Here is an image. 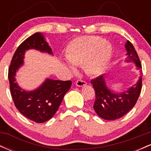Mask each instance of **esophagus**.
<instances>
[{
  "label": "esophagus",
  "mask_w": 151,
  "mask_h": 151,
  "mask_svg": "<svg viewBox=\"0 0 151 151\" xmlns=\"http://www.w3.org/2000/svg\"><path fill=\"white\" fill-rule=\"evenodd\" d=\"M76 84H77V86L80 87V86H83L86 85V81L84 80H83V79H77V81H76Z\"/></svg>",
  "instance_id": "esophagus-1"
}]
</instances>
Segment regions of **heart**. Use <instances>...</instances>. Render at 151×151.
<instances>
[{
    "instance_id": "b5f03b06",
    "label": "heart",
    "mask_w": 151,
    "mask_h": 151,
    "mask_svg": "<svg viewBox=\"0 0 151 151\" xmlns=\"http://www.w3.org/2000/svg\"><path fill=\"white\" fill-rule=\"evenodd\" d=\"M111 48L104 39L98 36H81L73 40L67 48V58L74 65L86 64L91 74H101L110 58ZM73 72L76 69L68 65Z\"/></svg>"
}]
</instances>
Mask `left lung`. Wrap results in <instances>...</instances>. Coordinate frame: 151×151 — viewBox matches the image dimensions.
<instances>
[{
    "label": "left lung",
    "instance_id": "obj_1",
    "mask_svg": "<svg viewBox=\"0 0 151 151\" xmlns=\"http://www.w3.org/2000/svg\"><path fill=\"white\" fill-rule=\"evenodd\" d=\"M127 62H132L136 65L137 70L142 68L141 61L134 47L127 41L125 45ZM141 77L136 84L121 93L114 92L109 89L104 75L95 78L91 81L95 91L93 109L99 116L105 120H116L126 115L136 104L142 88V70Z\"/></svg>",
    "mask_w": 151,
    "mask_h": 151
}]
</instances>
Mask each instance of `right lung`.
Here are the masks:
<instances>
[{"instance_id":"right-lung-1","label":"right lung","mask_w":151,"mask_h":151,"mask_svg":"<svg viewBox=\"0 0 151 151\" xmlns=\"http://www.w3.org/2000/svg\"><path fill=\"white\" fill-rule=\"evenodd\" d=\"M35 49L52 55L51 47L40 32H36L23 41L17 48L8 70L10 93L15 107L20 114L36 123H44L55 115L72 85L71 81L46 79L33 91H25L15 82V74L23 65L26 50Z\"/></svg>"}]
</instances>
